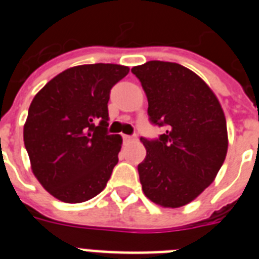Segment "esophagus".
Returning a JSON list of instances; mask_svg holds the SVG:
<instances>
[{
  "mask_svg": "<svg viewBox=\"0 0 259 259\" xmlns=\"http://www.w3.org/2000/svg\"><path fill=\"white\" fill-rule=\"evenodd\" d=\"M136 136H123V141H125V142H133V141H136Z\"/></svg>",
  "mask_w": 259,
  "mask_h": 259,
  "instance_id": "34e87169",
  "label": "esophagus"
}]
</instances>
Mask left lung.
<instances>
[{
  "instance_id": "left-lung-1",
  "label": "left lung",
  "mask_w": 259,
  "mask_h": 259,
  "mask_svg": "<svg viewBox=\"0 0 259 259\" xmlns=\"http://www.w3.org/2000/svg\"><path fill=\"white\" fill-rule=\"evenodd\" d=\"M132 73L146 92L150 121L167 129L157 139L141 138L147 151L138 165L143 193L161 207L185 206L212 184L226 160L223 108L202 78L176 62L148 61Z\"/></svg>"
}]
</instances>
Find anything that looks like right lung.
Instances as JSON below:
<instances>
[{
	"label": "right lung",
	"mask_w": 259,
	"mask_h": 259,
	"mask_svg": "<svg viewBox=\"0 0 259 259\" xmlns=\"http://www.w3.org/2000/svg\"><path fill=\"white\" fill-rule=\"evenodd\" d=\"M127 73L122 65H79L56 75L33 98L24 146L35 177L60 201H89L111 179L122 138L107 132L108 100Z\"/></svg>",
	"instance_id": "obj_1"
}]
</instances>
